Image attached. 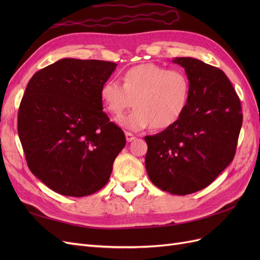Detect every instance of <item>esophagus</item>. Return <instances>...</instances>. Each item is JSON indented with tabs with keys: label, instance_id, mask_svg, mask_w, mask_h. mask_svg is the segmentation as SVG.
Instances as JSON below:
<instances>
[{
	"label": "esophagus",
	"instance_id": "obj_1",
	"mask_svg": "<svg viewBox=\"0 0 260 260\" xmlns=\"http://www.w3.org/2000/svg\"><path fill=\"white\" fill-rule=\"evenodd\" d=\"M125 139H127L128 142H131V141L136 139V137H135V135H132L131 132H125Z\"/></svg>",
	"mask_w": 260,
	"mask_h": 260
}]
</instances>
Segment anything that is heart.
<instances>
[{"instance_id": "heart-1", "label": "heart", "mask_w": 260, "mask_h": 260, "mask_svg": "<svg viewBox=\"0 0 260 260\" xmlns=\"http://www.w3.org/2000/svg\"><path fill=\"white\" fill-rule=\"evenodd\" d=\"M188 98L190 80L185 73L153 62L125 70L122 85L107 80L100 90L102 104L111 115H121L133 102L135 111L116 119L122 127L132 131L152 125L156 129L171 127L185 112Z\"/></svg>"}]
</instances>
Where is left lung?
<instances>
[{
	"instance_id": "obj_1",
	"label": "left lung",
	"mask_w": 260,
	"mask_h": 260,
	"mask_svg": "<svg viewBox=\"0 0 260 260\" xmlns=\"http://www.w3.org/2000/svg\"><path fill=\"white\" fill-rule=\"evenodd\" d=\"M190 80L185 112L171 127L145 137V168L160 190L186 195L208 186L235 155L243 114L225 74L192 57H176Z\"/></svg>"
}]
</instances>
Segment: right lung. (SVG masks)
<instances>
[{
  "label": "right lung",
  "instance_id": "add662e5",
  "mask_svg": "<svg viewBox=\"0 0 260 260\" xmlns=\"http://www.w3.org/2000/svg\"><path fill=\"white\" fill-rule=\"evenodd\" d=\"M117 64L62 58L36 73L21 99L17 129L30 171L51 190L82 198L101 190L125 145L109 121L101 86Z\"/></svg>",
  "mask_w": 260,
  "mask_h": 260
}]
</instances>
